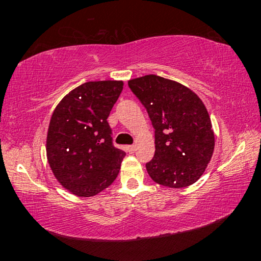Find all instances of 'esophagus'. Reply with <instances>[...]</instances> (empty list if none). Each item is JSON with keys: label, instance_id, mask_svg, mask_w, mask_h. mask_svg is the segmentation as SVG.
I'll list each match as a JSON object with an SVG mask.
<instances>
[{"label": "esophagus", "instance_id": "esophagus-1", "mask_svg": "<svg viewBox=\"0 0 261 261\" xmlns=\"http://www.w3.org/2000/svg\"><path fill=\"white\" fill-rule=\"evenodd\" d=\"M125 151L129 153H134L136 151V146L135 145H127V146H125Z\"/></svg>", "mask_w": 261, "mask_h": 261}]
</instances>
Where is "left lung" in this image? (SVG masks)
<instances>
[{"label":"left lung","instance_id":"1","mask_svg":"<svg viewBox=\"0 0 261 261\" xmlns=\"http://www.w3.org/2000/svg\"><path fill=\"white\" fill-rule=\"evenodd\" d=\"M127 84L146 108L155 129V154L146 163L148 175L168 188L196 183L215 146L204 102L189 87L156 74L130 79Z\"/></svg>","mask_w":261,"mask_h":261}]
</instances>
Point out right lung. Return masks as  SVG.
I'll return each instance as SVG.
<instances>
[{"mask_svg": "<svg viewBox=\"0 0 261 261\" xmlns=\"http://www.w3.org/2000/svg\"><path fill=\"white\" fill-rule=\"evenodd\" d=\"M122 81L82 84L56 106L47 132V160L61 185L93 197L116 179L125 152L114 147L107 122Z\"/></svg>", "mask_w": 261, "mask_h": 261, "instance_id": "right-lung-1", "label": "right lung"}]
</instances>
